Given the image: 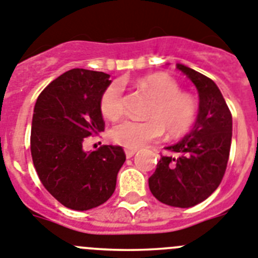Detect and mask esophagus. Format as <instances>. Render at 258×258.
Here are the masks:
<instances>
[{
    "label": "esophagus",
    "mask_w": 258,
    "mask_h": 258,
    "mask_svg": "<svg viewBox=\"0 0 258 258\" xmlns=\"http://www.w3.org/2000/svg\"><path fill=\"white\" fill-rule=\"evenodd\" d=\"M136 154H137V150H132V149L125 150V155H126L127 159H131V157H133Z\"/></svg>",
    "instance_id": "obj_1"
}]
</instances>
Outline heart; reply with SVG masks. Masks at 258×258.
I'll return each instance as SVG.
<instances>
[{"label":"heart","mask_w":258,"mask_h":258,"mask_svg":"<svg viewBox=\"0 0 258 258\" xmlns=\"http://www.w3.org/2000/svg\"><path fill=\"white\" fill-rule=\"evenodd\" d=\"M141 85L155 98L150 111V120L140 121L125 118L111 131L113 142L127 147L141 149L152 141L159 140L164 129L170 137H179L192 126L198 112V103L192 95L181 93V86L166 74H152L142 79ZM124 109L122 88L113 83L101 97V111L107 118L120 117Z\"/></svg>","instance_id":"b5f03b06"}]
</instances>
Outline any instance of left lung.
<instances>
[{"instance_id": "left-lung-1", "label": "left lung", "mask_w": 258, "mask_h": 258, "mask_svg": "<svg viewBox=\"0 0 258 258\" xmlns=\"http://www.w3.org/2000/svg\"><path fill=\"white\" fill-rule=\"evenodd\" d=\"M197 86L199 112L188 134L165 147L149 178L152 195L166 206L190 208L204 202L220 186L229 161L232 116L218 86L209 77L177 63Z\"/></svg>"}]
</instances>
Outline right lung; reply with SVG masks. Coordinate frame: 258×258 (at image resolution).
Segmentation results:
<instances>
[{
	"label": "right lung",
	"mask_w": 258,
	"mask_h": 258,
	"mask_svg": "<svg viewBox=\"0 0 258 258\" xmlns=\"http://www.w3.org/2000/svg\"><path fill=\"white\" fill-rule=\"evenodd\" d=\"M109 75L75 68L60 75L36 101L31 131L33 165L47 191L74 211L106 203L125 161L120 146L84 151L86 137L104 131L101 97Z\"/></svg>",
	"instance_id": "add662e5"
}]
</instances>
